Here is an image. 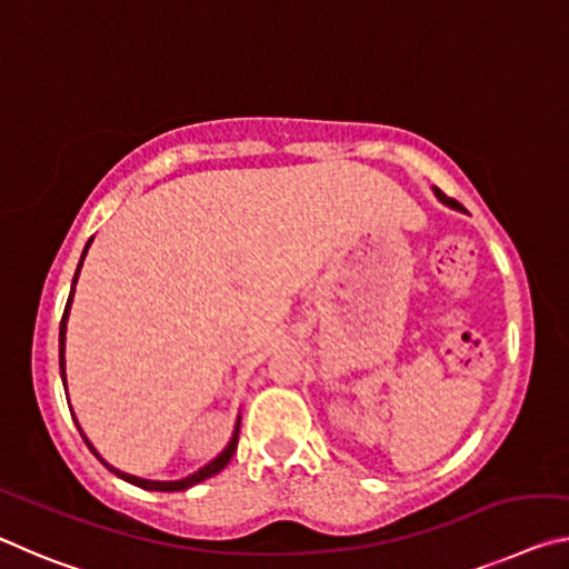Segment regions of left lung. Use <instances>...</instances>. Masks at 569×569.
Returning <instances> with one entry per match:
<instances>
[{"label": "left lung", "instance_id": "left-lung-1", "mask_svg": "<svg viewBox=\"0 0 569 569\" xmlns=\"http://www.w3.org/2000/svg\"><path fill=\"white\" fill-rule=\"evenodd\" d=\"M436 194H438L440 202H446V204H450V207H458V210H461V204H458L456 200H450V197H446L443 192H440V189H436Z\"/></svg>", "mask_w": 569, "mask_h": 569}]
</instances>
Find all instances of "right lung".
I'll return each mask as SVG.
<instances>
[{
    "label": "right lung",
    "instance_id": "1",
    "mask_svg": "<svg viewBox=\"0 0 569 569\" xmlns=\"http://www.w3.org/2000/svg\"><path fill=\"white\" fill-rule=\"evenodd\" d=\"M93 240V238H90ZM90 240L86 242V250H83V256H80V263H78V270H76V276H73V288H70V296H68V303H66V311H62V319H60V375H62V385H66V323H68V311H70V301H73V293H76V283H78V273H80V266H83V258H86V252H88V248H90ZM68 387V385H66ZM238 432H240V420H238V426H236V432H232V440L228 443V448L222 450V453L214 458L212 463H207L204 468H200V471L197 473H192V476H187V479H182V481H147V479H137V476H129V473H123V471H116L113 466H108L101 456L96 453V448L88 443V438L83 436V432H80V436H83V440L88 443V448L93 450V453L101 458V463H106L108 468H111V471L119 476V479H123V481H129V483H133V486H139V489H147V491H184V489H189V486H194V483H200V481H204V479H212L214 473H220L224 466L230 463V458H232V453H236V448H238Z\"/></svg>",
    "mask_w": 569,
    "mask_h": 569
}]
</instances>
